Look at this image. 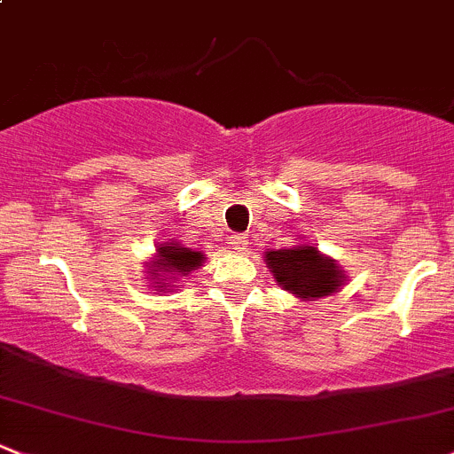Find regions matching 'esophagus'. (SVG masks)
Returning a JSON list of instances; mask_svg holds the SVG:
<instances>
[{
  "label": "esophagus",
  "instance_id": "34e87169",
  "mask_svg": "<svg viewBox=\"0 0 454 454\" xmlns=\"http://www.w3.org/2000/svg\"><path fill=\"white\" fill-rule=\"evenodd\" d=\"M247 245H248V240H247V236H236L231 240V247L236 248V251H247Z\"/></svg>",
  "mask_w": 454,
  "mask_h": 454
}]
</instances>
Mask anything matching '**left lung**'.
Instances as JSON below:
<instances>
[{
  "mask_svg": "<svg viewBox=\"0 0 454 454\" xmlns=\"http://www.w3.org/2000/svg\"><path fill=\"white\" fill-rule=\"evenodd\" d=\"M264 262L279 287L303 301L325 299L338 292L346 281L338 262L320 253L318 247H311L309 242H296L294 247L286 248H268L264 251Z\"/></svg>",
  "mask_w": 454,
  "mask_h": 454,
  "instance_id": "left-lung-1",
  "label": "left lung"
}]
</instances>
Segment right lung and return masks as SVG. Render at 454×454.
<instances>
[{
	"instance_id": "add662e5",
	"label": "right lung",
	"mask_w": 454,
	"mask_h": 454,
	"mask_svg": "<svg viewBox=\"0 0 454 454\" xmlns=\"http://www.w3.org/2000/svg\"><path fill=\"white\" fill-rule=\"evenodd\" d=\"M206 262V253L179 245L177 240L155 247V255L147 262V279L158 292H170L179 279H186Z\"/></svg>"
}]
</instances>
